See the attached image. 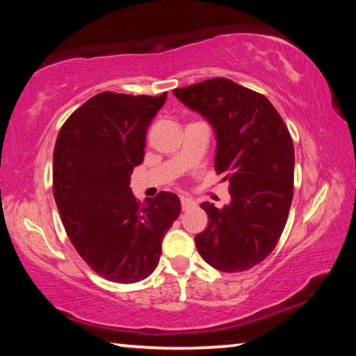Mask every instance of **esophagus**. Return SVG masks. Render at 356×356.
<instances>
[{"mask_svg":"<svg viewBox=\"0 0 356 356\" xmlns=\"http://www.w3.org/2000/svg\"><path fill=\"white\" fill-rule=\"evenodd\" d=\"M180 204H182V209H186V207H190L191 204H195V201L190 200V197H186V196H182L180 197Z\"/></svg>","mask_w":356,"mask_h":356,"instance_id":"obj_1","label":"esophagus"}]
</instances>
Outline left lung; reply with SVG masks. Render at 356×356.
Here are the masks:
<instances>
[{
  "label": "left lung",
  "mask_w": 356,
  "mask_h": 356,
  "mask_svg": "<svg viewBox=\"0 0 356 356\" xmlns=\"http://www.w3.org/2000/svg\"><path fill=\"white\" fill-rule=\"evenodd\" d=\"M174 95L212 125L215 171L229 180L231 202H202L206 231L195 237L201 257L226 273L262 262L284 231L293 196V143L267 97L226 78H212Z\"/></svg>",
  "instance_id": "8db88e82"
}]
</instances>
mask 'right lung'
I'll list each match as a JSON object with an SVG mask.
<instances>
[{
	"label": "right lung",
	"instance_id": "add662e5",
	"mask_svg": "<svg viewBox=\"0 0 356 356\" xmlns=\"http://www.w3.org/2000/svg\"><path fill=\"white\" fill-rule=\"evenodd\" d=\"M165 102L166 92L94 95L65 120L53 152V195L72 245L95 273L120 284L154 272L180 213L174 193L140 204L130 188L147 127Z\"/></svg>",
	"mask_w": 356,
	"mask_h": 356
}]
</instances>
